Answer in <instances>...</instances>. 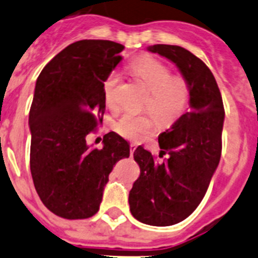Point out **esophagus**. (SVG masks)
Returning <instances> with one entry per match:
<instances>
[{"label":"esophagus","mask_w":258,"mask_h":258,"mask_svg":"<svg viewBox=\"0 0 258 258\" xmlns=\"http://www.w3.org/2000/svg\"><path fill=\"white\" fill-rule=\"evenodd\" d=\"M137 149V144L136 143H131V154L132 156H133V153H134V151H136Z\"/></svg>","instance_id":"1"}]
</instances>
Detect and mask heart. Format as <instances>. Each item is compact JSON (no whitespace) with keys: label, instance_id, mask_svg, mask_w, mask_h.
Returning <instances> with one entry per match:
<instances>
[{"label":"heart","instance_id":"heart-1","mask_svg":"<svg viewBox=\"0 0 258 258\" xmlns=\"http://www.w3.org/2000/svg\"><path fill=\"white\" fill-rule=\"evenodd\" d=\"M132 75L147 88L144 105L161 122L177 119L188 106L191 90L187 81L181 76H171L167 66L152 57H141L129 64ZM120 76L111 72L104 83V97L107 106L116 105V87ZM114 129L126 139L139 141L153 129V119L148 114L125 112L115 122Z\"/></svg>","mask_w":258,"mask_h":258}]
</instances>
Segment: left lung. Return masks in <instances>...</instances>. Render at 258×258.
Returning <instances> with one entry per match:
<instances>
[{
    "label": "left lung",
    "mask_w": 258,
    "mask_h": 258,
    "mask_svg": "<svg viewBox=\"0 0 258 258\" xmlns=\"http://www.w3.org/2000/svg\"><path fill=\"white\" fill-rule=\"evenodd\" d=\"M147 49L175 63L191 90L188 111L158 137L168 158L158 163L143 147L134 152L141 175L129 192L132 214L144 224L167 227L186 219L205 196L222 154L224 106L212 71L191 51L166 44Z\"/></svg>",
    "instance_id": "1"
}]
</instances>
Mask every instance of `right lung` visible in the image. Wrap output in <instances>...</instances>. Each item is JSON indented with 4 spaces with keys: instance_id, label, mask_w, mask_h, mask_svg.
I'll list each match as a JSON object with an SVG mask.
<instances>
[{
    "instance_id": "right-lung-1",
    "label": "right lung",
    "mask_w": 258,
    "mask_h": 258,
    "mask_svg": "<svg viewBox=\"0 0 258 258\" xmlns=\"http://www.w3.org/2000/svg\"><path fill=\"white\" fill-rule=\"evenodd\" d=\"M124 46L110 40H80L58 53L39 75L29 114L30 171L43 204L64 219L99 212L115 163L131 154L114 132L101 149L86 137L102 121L104 83L121 62Z\"/></svg>"
}]
</instances>
